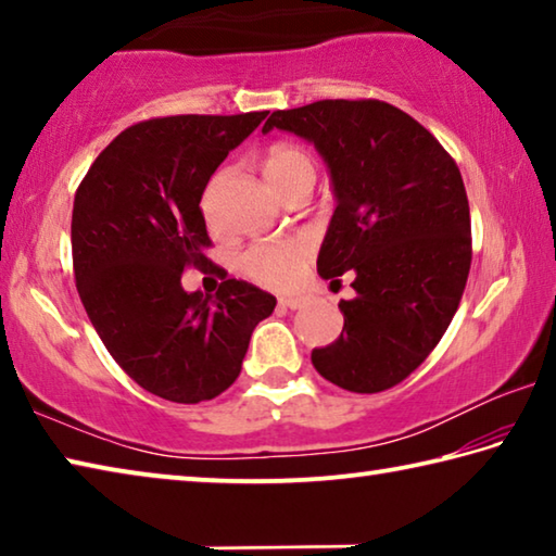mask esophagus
<instances>
[{
  "label": "esophagus",
  "instance_id": "esophagus-1",
  "mask_svg": "<svg viewBox=\"0 0 556 556\" xmlns=\"http://www.w3.org/2000/svg\"><path fill=\"white\" fill-rule=\"evenodd\" d=\"M306 301H308L306 296H281L279 304L287 308H301V306H306Z\"/></svg>",
  "mask_w": 556,
  "mask_h": 556
}]
</instances>
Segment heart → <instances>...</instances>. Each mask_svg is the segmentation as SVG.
<instances>
[{
  "instance_id": "heart-1",
  "label": "heart",
  "mask_w": 556,
  "mask_h": 556,
  "mask_svg": "<svg viewBox=\"0 0 556 556\" xmlns=\"http://www.w3.org/2000/svg\"><path fill=\"white\" fill-rule=\"evenodd\" d=\"M262 168H265L269 184L281 195L294 191V188H312L316 178V164L312 154L294 142L271 144L265 152V159H262ZM205 208H208V199H205ZM308 257H312V244L304 238L289 235V238L250 244L242 252L240 265L244 275L260 281V285L287 289L299 279Z\"/></svg>"
}]
</instances>
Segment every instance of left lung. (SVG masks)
Wrapping results in <instances>:
<instances>
[{
  "label": "left lung",
  "mask_w": 556,
  "mask_h": 556,
  "mask_svg": "<svg viewBox=\"0 0 556 556\" xmlns=\"http://www.w3.org/2000/svg\"><path fill=\"white\" fill-rule=\"evenodd\" d=\"M312 142L331 172L336 211L318 252L324 279L351 271L343 331L314 368L348 392L390 390L427 361L454 318L470 269L464 178L439 139L382 100H318L271 112L262 131Z\"/></svg>",
  "instance_id": "1"
}]
</instances>
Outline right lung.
<instances>
[{
    "label": "right lung",
    "instance_id": "1",
    "mask_svg": "<svg viewBox=\"0 0 556 556\" xmlns=\"http://www.w3.org/2000/svg\"><path fill=\"white\" fill-rule=\"evenodd\" d=\"M267 112L176 115L131 125L78 186L71 244L75 287L115 363L156 397L195 404L238 380L255 326L277 299L242 279L215 296L181 287L184 269H220L201 199L230 149Z\"/></svg>",
    "mask_w": 556,
    "mask_h": 556
}]
</instances>
